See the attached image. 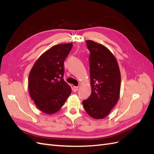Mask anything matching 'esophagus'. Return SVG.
I'll return each mask as SVG.
<instances>
[{
	"label": "esophagus",
	"mask_w": 154,
	"mask_h": 154,
	"mask_svg": "<svg viewBox=\"0 0 154 154\" xmlns=\"http://www.w3.org/2000/svg\"><path fill=\"white\" fill-rule=\"evenodd\" d=\"M78 90H79L78 86H73V91L75 92H77Z\"/></svg>",
	"instance_id": "1"
}]
</instances>
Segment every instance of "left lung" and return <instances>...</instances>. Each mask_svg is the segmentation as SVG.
I'll return each instance as SVG.
<instances>
[{
	"mask_svg": "<svg viewBox=\"0 0 154 154\" xmlns=\"http://www.w3.org/2000/svg\"><path fill=\"white\" fill-rule=\"evenodd\" d=\"M90 51V75L92 92L82 101L85 111L95 119L107 116L119 100L121 75L116 58L107 47L86 40Z\"/></svg>",
	"mask_w": 154,
	"mask_h": 154,
	"instance_id": "obj_1",
	"label": "left lung"
}]
</instances>
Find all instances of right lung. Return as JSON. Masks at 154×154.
<instances>
[{
  "label": "right lung",
  "instance_id": "right-lung-1",
  "mask_svg": "<svg viewBox=\"0 0 154 154\" xmlns=\"http://www.w3.org/2000/svg\"><path fill=\"white\" fill-rule=\"evenodd\" d=\"M72 47V43L52 47L38 58L30 70L28 83L30 97L45 114L58 111L72 92L63 77L64 62Z\"/></svg>",
  "mask_w": 154,
  "mask_h": 154
}]
</instances>
